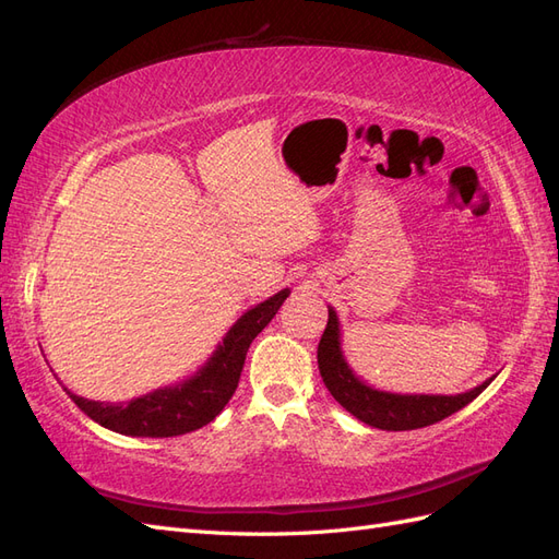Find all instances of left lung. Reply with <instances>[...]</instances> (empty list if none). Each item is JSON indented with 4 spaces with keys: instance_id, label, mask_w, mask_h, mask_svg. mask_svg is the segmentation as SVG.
I'll return each mask as SVG.
<instances>
[{
    "instance_id": "8db88e82",
    "label": "left lung",
    "mask_w": 559,
    "mask_h": 559,
    "mask_svg": "<svg viewBox=\"0 0 559 559\" xmlns=\"http://www.w3.org/2000/svg\"><path fill=\"white\" fill-rule=\"evenodd\" d=\"M317 364L321 380H324L331 396L343 405L364 425L376 427L382 431H411L436 425L452 413L462 411L478 394H483L487 384L495 378L485 380L483 384L468 389L464 394H392L382 392L366 384L361 378L354 376L349 368L343 347H341V321L333 308H329V321L324 335H321L317 347Z\"/></svg>"
}]
</instances>
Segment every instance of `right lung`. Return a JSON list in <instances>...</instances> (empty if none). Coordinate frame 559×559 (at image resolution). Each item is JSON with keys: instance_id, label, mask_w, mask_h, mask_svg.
<instances>
[{"instance_id": "add662e5", "label": "right lung", "mask_w": 559, "mask_h": 559, "mask_svg": "<svg viewBox=\"0 0 559 559\" xmlns=\"http://www.w3.org/2000/svg\"><path fill=\"white\" fill-rule=\"evenodd\" d=\"M289 294V289H282L247 310L224 335V343L216 345L205 366L183 382L160 386L126 403H103L72 392L67 394L97 425L123 436L170 438L205 427L235 394L251 341L270 324Z\"/></svg>"}]
</instances>
